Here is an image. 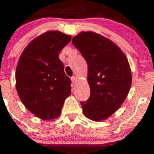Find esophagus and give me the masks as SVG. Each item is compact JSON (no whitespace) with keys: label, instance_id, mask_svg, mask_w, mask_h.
Segmentation results:
<instances>
[{"label":"esophagus","instance_id":"34e87169","mask_svg":"<svg viewBox=\"0 0 154 154\" xmlns=\"http://www.w3.org/2000/svg\"><path fill=\"white\" fill-rule=\"evenodd\" d=\"M71 79H72V81L73 82H75L77 81V80H78L76 76H72V78H71Z\"/></svg>","mask_w":154,"mask_h":154}]
</instances>
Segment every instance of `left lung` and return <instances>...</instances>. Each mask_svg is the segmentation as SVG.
I'll list each match as a JSON object with an SVG mask.
<instances>
[{"mask_svg": "<svg viewBox=\"0 0 154 154\" xmlns=\"http://www.w3.org/2000/svg\"><path fill=\"white\" fill-rule=\"evenodd\" d=\"M72 43L88 65L90 96L81 101L89 119L101 121L123 103L130 90L132 75L126 55L110 39L93 32H82Z\"/></svg>", "mask_w": 154, "mask_h": 154, "instance_id": "left-lung-1", "label": "left lung"}]
</instances>
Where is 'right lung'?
I'll return each mask as SVG.
<instances>
[{
    "mask_svg": "<svg viewBox=\"0 0 154 154\" xmlns=\"http://www.w3.org/2000/svg\"><path fill=\"white\" fill-rule=\"evenodd\" d=\"M71 39L70 35L57 30L44 32L29 43L18 62V94L26 108L42 119L58 117L71 94L72 81L59 59Z\"/></svg>",
    "mask_w": 154,
    "mask_h": 154,
    "instance_id": "add662e5",
    "label": "right lung"
}]
</instances>
